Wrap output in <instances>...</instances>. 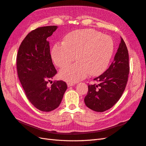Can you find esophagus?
I'll return each instance as SVG.
<instances>
[{
    "instance_id": "esophagus-1",
    "label": "esophagus",
    "mask_w": 146,
    "mask_h": 146,
    "mask_svg": "<svg viewBox=\"0 0 146 146\" xmlns=\"http://www.w3.org/2000/svg\"><path fill=\"white\" fill-rule=\"evenodd\" d=\"M67 85L68 87H70V86H74L75 84L74 83H67Z\"/></svg>"
}]
</instances>
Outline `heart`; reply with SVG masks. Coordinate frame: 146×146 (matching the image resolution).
I'll return each mask as SVG.
<instances>
[{
    "label": "heart",
    "instance_id": "b5f03b06",
    "mask_svg": "<svg viewBox=\"0 0 146 146\" xmlns=\"http://www.w3.org/2000/svg\"><path fill=\"white\" fill-rule=\"evenodd\" d=\"M114 51L112 38L93 29L78 30L70 33L64 42L56 43L51 55L58 67L71 63L76 56L77 62L65 66L59 72L62 80L76 83L91 76H99L107 68Z\"/></svg>",
    "mask_w": 146,
    "mask_h": 146
}]
</instances>
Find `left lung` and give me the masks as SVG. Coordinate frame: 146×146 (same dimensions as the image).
Returning <instances> with one entry per match:
<instances>
[{
	"mask_svg": "<svg viewBox=\"0 0 146 146\" xmlns=\"http://www.w3.org/2000/svg\"><path fill=\"white\" fill-rule=\"evenodd\" d=\"M109 68L94 80L98 84L88 85L85 105L97 112L111 108L121 98L128 81L130 67L127 47L123 39Z\"/></svg>",
	"mask_w": 146,
	"mask_h": 146,
	"instance_id": "obj_1",
	"label": "left lung"
}]
</instances>
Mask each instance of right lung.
I'll return each mask as SVG.
<instances>
[{"instance_id": "add662e5", "label": "right lung", "mask_w": 146, "mask_h": 146, "mask_svg": "<svg viewBox=\"0 0 146 146\" xmlns=\"http://www.w3.org/2000/svg\"><path fill=\"white\" fill-rule=\"evenodd\" d=\"M58 27L46 26L36 29L24 39L17 55V71L27 99L35 107L42 111H50L61 104L67 90L62 81L47 85L56 74L47 40Z\"/></svg>"}]
</instances>
